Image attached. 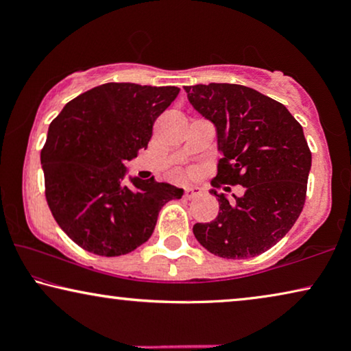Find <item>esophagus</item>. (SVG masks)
Here are the masks:
<instances>
[{"label": "esophagus", "instance_id": "obj_1", "mask_svg": "<svg viewBox=\"0 0 351 351\" xmlns=\"http://www.w3.org/2000/svg\"><path fill=\"white\" fill-rule=\"evenodd\" d=\"M201 195V189L198 186H189V189H185V193H184V198L186 199H193L196 196Z\"/></svg>", "mask_w": 351, "mask_h": 351}]
</instances>
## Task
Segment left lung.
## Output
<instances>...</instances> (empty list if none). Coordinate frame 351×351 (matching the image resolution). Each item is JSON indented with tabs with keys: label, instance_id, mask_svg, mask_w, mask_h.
Returning <instances> with one entry per match:
<instances>
[{
	"label": "left lung",
	"instance_id": "left-lung-1",
	"mask_svg": "<svg viewBox=\"0 0 351 351\" xmlns=\"http://www.w3.org/2000/svg\"><path fill=\"white\" fill-rule=\"evenodd\" d=\"M190 104L217 129L213 186L241 185V198L217 196L219 214L196 223L195 238L214 256L251 258L275 246L304 209L311 152L285 105L241 84L185 86ZM230 191V189H225Z\"/></svg>",
	"mask_w": 351,
	"mask_h": 351
}]
</instances>
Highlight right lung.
Segmentation results:
<instances>
[{"label":"right lung","instance_id":"right-lung-1","mask_svg":"<svg viewBox=\"0 0 351 351\" xmlns=\"http://www.w3.org/2000/svg\"><path fill=\"white\" fill-rule=\"evenodd\" d=\"M176 86L107 83L70 100L52 119L41 150L45 195L71 241L102 257L132 252L152 237L158 214L184 190L126 180L123 162L152 138L156 118L179 94Z\"/></svg>","mask_w":351,"mask_h":351}]
</instances>
